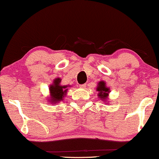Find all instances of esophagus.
Listing matches in <instances>:
<instances>
[{
	"instance_id": "obj_1",
	"label": "esophagus",
	"mask_w": 159,
	"mask_h": 159,
	"mask_svg": "<svg viewBox=\"0 0 159 159\" xmlns=\"http://www.w3.org/2000/svg\"><path fill=\"white\" fill-rule=\"evenodd\" d=\"M79 86L80 87V88H86V84H80V85H79Z\"/></svg>"
}]
</instances>
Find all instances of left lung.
Listing matches in <instances>:
<instances>
[{
    "instance_id": "1",
    "label": "left lung",
    "mask_w": 159,
    "mask_h": 159,
    "mask_svg": "<svg viewBox=\"0 0 159 159\" xmlns=\"http://www.w3.org/2000/svg\"><path fill=\"white\" fill-rule=\"evenodd\" d=\"M97 90L99 92V93H98L99 97L100 99H102L103 101H104L107 97V95H108L109 89L105 86V83L104 81L99 82V86L97 88Z\"/></svg>"
}]
</instances>
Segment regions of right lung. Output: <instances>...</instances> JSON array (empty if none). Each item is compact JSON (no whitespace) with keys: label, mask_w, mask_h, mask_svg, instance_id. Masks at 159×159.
<instances>
[{"label":"right lung","mask_w":159,"mask_h":159,"mask_svg":"<svg viewBox=\"0 0 159 159\" xmlns=\"http://www.w3.org/2000/svg\"><path fill=\"white\" fill-rule=\"evenodd\" d=\"M61 81L60 79H56L53 84L50 86V91L52 96L50 101L51 103H55L62 100V98L67 93V86H60V83Z\"/></svg>","instance_id":"add662e5"}]
</instances>
